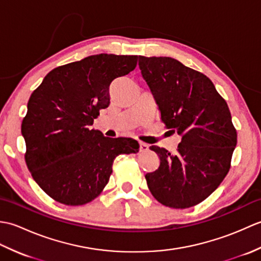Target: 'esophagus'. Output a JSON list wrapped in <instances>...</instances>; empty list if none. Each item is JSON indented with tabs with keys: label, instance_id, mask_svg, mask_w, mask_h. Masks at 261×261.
<instances>
[{
	"label": "esophagus",
	"instance_id": "esophagus-1",
	"mask_svg": "<svg viewBox=\"0 0 261 261\" xmlns=\"http://www.w3.org/2000/svg\"><path fill=\"white\" fill-rule=\"evenodd\" d=\"M148 149H149V145H147V143H145V142H140V151L141 152L147 151Z\"/></svg>",
	"mask_w": 261,
	"mask_h": 261
}]
</instances>
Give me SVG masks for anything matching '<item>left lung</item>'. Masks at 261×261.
<instances>
[{"label":"left lung","mask_w":261,"mask_h":261,"mask_svg":"<svg viewBox=\"0 0 261 261\" xmlns=\"http://www.w3.org/2000/svg\"><path fill=\"white\" fill-rule=\"evenodd\" d=\"M162 121L181 137L175 154L151 146L160 164L146 175L153 197L165 206L186 208L208 197L228 174L237 131L224 98L204 74L170 57L139 56Z\"/></svg>","instance_id":"8db88e82"}]
</instances>
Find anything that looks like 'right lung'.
I'll return each instance as SVG.
<instances>
[{"mask_svg": "<svg viewBox=\"0 0 261 261\" xmlns=\"http://www.w3.org/2000/svg\"><path fill=\"white\" fill-rule=\"evenodd\" d=\"M138 56L99 54L49 71L28 102L22 121L25 163L41 190L65 205L97 197L121 153H136L131 138H107L91 129L110 104V84L137 66Z\"/></svg>", "mask_w": 261, "mask_h": 261, "instance_id": "1", "label": "right lung"}]
</instances>
